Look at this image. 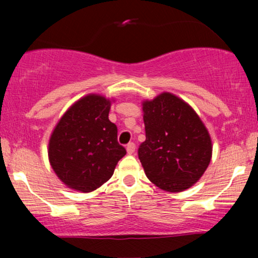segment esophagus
Returning <instances> with one entry per match:
<instances>
[{
    "label": "esophagus",
    "mask_w": 258,
    "mask_h": 258,
    "mask_svg": "<svg viewBox=\"0 0 258 258\" xmlns=\"http://www.w3.org/2000/svg\"><path fill=\"white\" fill-rule=\"evenodd\" d=\"M126 153H128L129 155H133L134 153H135V144L129 143L128 146H126Z\"/></svg>",
    "instance_id": "34e87169"
}]
</instances>
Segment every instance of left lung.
I'll list each match as a JSON object with an SVG mask.
<instances>
[{
    "label": "left lung",
    "instance_id": "obj_1",
    "mask_svg": "<svg viewBox=\"0 0 258 258\" xmlns=\"http://www.w3.org/2000/svg\"><path fill=\"white\" fill-rule=\"evenodd\" d=\"M146 141L139 158L151 183L169 192L192 186L213 155L209 132L196 111L176 95L162 93L142 102Z\"/></svg>",
    "mask_w": 258,
    "mask_h": 258
}]
</instances>
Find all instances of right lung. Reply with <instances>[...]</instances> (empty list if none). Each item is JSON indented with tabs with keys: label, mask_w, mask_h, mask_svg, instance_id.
<instances>
[{
	"label": "right lung",
	"mask_w": 258,
	"mask_h": 258,
	"mask_svg": "<svg viewBox=\"0 0 258 258\" xmlns=\"http://www.w3.org/2000/svg\"><path fill=\"white\" fill-rule=\"evenodd\" d=\"M114 100L89 94L70 105L52 130L48 157L52 170L70 189L91 192L109 181L126 151L108 115Z\"/></svg>",
	"instance_id": "right-lung-1"
}]
</instances>
